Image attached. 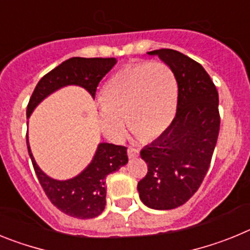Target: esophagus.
Masks as SVG:
<instances>
[{
    "instance_id": "1",
    "label": "esophagus",
    "mask_w": 250,
    "mask_h": 250,
    "mask_svg": "<svg viewBox=\"0 0 250 250\" xmlns=\"http://www.w3.org/2000/svg\"><path fill=\"white\" fill-rule=\"evenodd\" d=\"M127 156H129L130 159L138 158V156H139V150L135 149V147H129V149H127Z\"/></svg>"
}]
</instances>
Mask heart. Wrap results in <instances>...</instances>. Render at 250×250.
I'll list each match as a JSON object with an SVG mask.
<instances>
[{"label": "heart", "instance_id": "1", "mask_svg": "<svg viewBox=\"0 0 250 250\" xmlns=\"http://www.w3.org/2000/svg\"><path fill=\"white\" fill-rule=\"evenodd\" d=\"M101 101L99 126L107 138H123L127 118L134 131L151 140L167 131L175 118L176 77L163 62L130 63L106 83Z\"/></svg>", "mask_w": 250, "mask_h": 250}]
</instances>
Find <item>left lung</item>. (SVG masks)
Segmentation results:
<instances>
[{
  "instance_id": "8db88e82",
  "label": "left lung",
  "mask_w": 250,
  "mask_h": 250,
  "mask_svg": "<svg viewBox=\"0 0 250 250\" xmlns=\"http://www.w3.org/2000/svg\"><path fill=\"white\" fill-rule=\"evenodd\" d=\"M173 70L178 106L173 123L140 151L147 174L138 183L140 200L169 210L190 199L203 183L219 135V96L200 63L170 48L146 52Z\"/></svg>"
}]
</instances>
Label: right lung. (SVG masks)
I'll use <instances>...</instances> for the list:
<instances>
[{
    "mask_svg": "<svg viewBox=\"0 0 250 250\" xmlns=\"http://www.w3.org/2000/svg\"><path fill=\"white\" fill-rule=\"evenodd\" d=\"M116 62L118 60L115 57H71L60 63L46 74L35 87L27 105V119L47 96L66 86L83 87L94 99L99 83ZM27 149L35 173L50 202L62 213L79 219H91L103 213L106 205V176L127 164V147L100 143L92 160L81 173L66 180H57L40 169L31 151L28 139Z\"/></svg>",
    "mask_w": 250,
    "mask_h": 250,
    "instance_id": "add662e5",
    "label": "right lung"
}]
</instances>
